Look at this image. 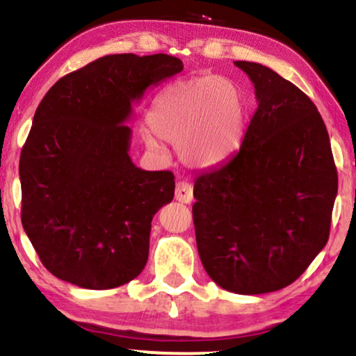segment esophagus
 I'll return each instance as SVG.
<instances>
[{
    "label": "esophagus",
    "mask_w": 356,
    "mask_h": 356,
    "mask_svg": "<svg viewBox=\"0 0 356 356\" xmlns=\"http://www.w3.org/2000/svg\"><path fill=\"white\" fill-rule=\"evenodd\" d=\"M175 200L181 203H191L193 200V188L188 182H179L175 187Z\"/></svg>",
    "instance_id": "esophagus-1"
}]
</instances>
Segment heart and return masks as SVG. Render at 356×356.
I'll list each match as a JSON object with an SVG mask.
<instances>
[{"label":"heart","instance_id":"1","mask_svg":"<svg viewBox=\"0 0 356 356\" xmlns=\"http://www.w3.org/2000/svg\"><path fill=\"white\" fill-rule=\"evenodd\" d=\"M149 131L175 145L179 159L192 169L226 163L243 145L248 129V99L243 89L220 74H205L170 84L148 112ZM146 135V145H159Z\"/></svg>","mask_w":356,"mask_h":356}]
</instances>
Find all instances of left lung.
<instances>
[{"label":"left lung","mask_w":356,"mask_h":356,"mask_svg":"<svg viewBox=\"0 0 356 356\" xmlns=\"http://www.w3.org/2000/svg\"><path fill=\"white\" fill-rule=\"evenodd\" d=\"M234 65L257 111L239 153L193 186L198 255L216 285L262 295L291 285L329 239L337 169L309 97L268 66Z\"/></svg>","instance_id":"8db88e82"}]
</instances>
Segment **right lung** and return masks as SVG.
<instances>
[{
  "label": "right lung",
  "mask_w": 356,
  "mask_h": 356,
  "mask_svg": "<svg viewBox=\"0 0 356 356\" xmlns=\"http://www.w3.org/2000/svg\"><path fill=\"white\" fill-rule=\"evenodd\" d=\"M158 54H117L63 76L37 107L19 159L22 227L60 280L108 290L148 262L151 221L174 198V174L131 161L134 104L181 73Z\"/></svg>",
  "instance_id": "obj_1"
}]
</instances>
